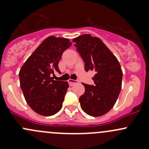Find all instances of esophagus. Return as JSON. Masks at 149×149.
<instances>
[{
  "label": "esophagus",
  "instance_id": "34e87169",
  "mask_svg": "<svg viewBox=\"0 0 149 149\" xmlns=\"http://www.w3.org/2000/svg\"><path fill=\"white\" fill-rule=\"evenodd\" d=\"M68 83H69V84H70V86H73V85H74V84H77V83H78V81L73 80V79H70L68 80Z\"/></svg>",
  "mask_w": 149,
  "mask_h": 149
}]
</instances>
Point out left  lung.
<instances>
[{"instance_id":"obj_1","label":"left lung","mask_w":149,"mask_h":149,"mask_svg":"<svg viewBox=\"0 0 149 149\" xmlns=\"http://www.w3.org/2000/svg\"><path fill=\"white\" fill-rule=\"evenodd\" d=\"M84 62V70L95 72L94 85L84 84L79 97L81 109L92 116H100L111 109L121 89L122 70L116 57L98 38L84 34L73 39Z\"/></svg>"}]
</instances>
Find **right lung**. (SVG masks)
<instances>
[{
    "instance_id": "add662e5",
    "label": "right lung",
    "mask_w": 149,
    "mask_h": 149,
    "mask_svg": "<svg viewBox=\"0 0 149 149\" xmlns=\"http://www.w3.org/2000/svg\"><path fill=\"white\" fill-rule=\"evenodd\" d=\"M69 39L49 36L37 47L19 72L20 88L26 102L38 114L52 116L61 109L68 81L54 80L64 51L71 46Z\"/></svg>"
}]
</instances>
